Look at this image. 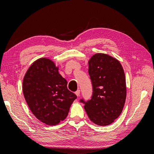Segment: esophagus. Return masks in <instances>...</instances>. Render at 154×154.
I'll use <instances>...</instances> for the list:
<instances>
[{"label":"esophagus","instance_id":"34e87169","mask_svg":"<svg viewBox=\"0 0 154 154\" xmlns=\"http://www.w3.org/2000/svg\"><path fill=\"white\" fill-rule=\"evenodd\" d=\"M75 94H76L77 96H79V95H80V90H77L76 92H75Z\"/></svg>","mask_w":154,"mask_h":154}]
</instances>
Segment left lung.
Returning <instances> with one entry per match:
<instances>
[{"label": "left lung", "instance_id": "left-lung-1", "mask_svg": "<svg viewBox=\"0 0 154 154\" xmlns=\"http://www.w3.org/2000/svg\"><path fill=\"white\" fill-rule=\"evenodd\" d=\"M92 85L91 99L84 109L91 121L107 126L120 116L126 98V85L123 68L118 60L104 54H96L88 62Z\"/></svg>", "mask_w": 154, "mask_h": 154}]
</instances>
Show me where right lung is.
<instances>
[{"mask_svg": "<svg viewBox=\"0 0 154 154\" xmlns=\"http://www.w3.org/2000/svg\"><path fill=\"white\" fill-rule=\"evenodd\" d=\"M23 93L36 118L50 126L58 124L77 98L51 60L40 58L31 65L23 81Z\"/></svg>", "mask_w": 154, "mask_h": 154, "instance_id": "obj_1", "label": "right lung"}]
</instances>
